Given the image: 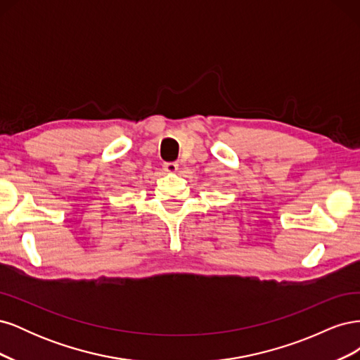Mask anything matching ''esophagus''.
Here are the masks:
<instances>
[{
    "label": "esophagus",
    "mask_w": 360,
    "mask_h": 360,
    "mask_svg": "<svg viewBox=\"0 0 360 360\" xmlns=\"http://www.w3.org/2000/svg\"><path fill=\"white\" fill-rule=\"evenodd\" d=\"M163 169L167 172H176L179 169V163L177 162H165L163 163Z\"/></svg>",
    "instance_id": "1"
}]
</instances>
